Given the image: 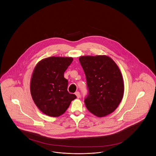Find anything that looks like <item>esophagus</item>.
Returning <instances> with one entry per match:
<instances>
[{
	"label": "esophagus",
	"mask_w": 156,
	"mask_h": 156,
	"mask_svg": "<svg viewBox=\"0 0 156 156\" xmlns=\"http://www.w3.org/2000/svg\"><path fill=\"white\" fill-rule=\"evenodd\" d=\"M75 95L76 96V98H77L78 99H79V98H81V94H80V93L79 92H75Z\"/></svg>",
	"instance_id": "esophagus-1"
}]
</instances>
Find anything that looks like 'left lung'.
<instances>
[{
  "label": "left lung",
  "instance_id": "8db88e82",
  "mask_svg": "<svg viewBox=\"0 0 156 156\" xmlns=\"http://www.w3.org/2000/svg\"><path fill=\"white\" fill-rule=\"evenodd\" d=\"M79 60L89 90L85 99L87 110L98 117L114 112L124 92L123 77L119 66L106 55L80 56Z\"/></svg>",
  "mask_w": 156,
  "mask_h": 156
}]
</instances>
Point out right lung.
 I'll list each match as a JSON object with an SVG mask.
<instances>
[{
	"label": "right lung",
	"mask_w": 156,
	"mask_h": 156,
	"mask_svg": "<svg viewBox=\"0 0 156 156\" xmlns=\"http://www.w3.org/2000/svg\"><path fill=\"white\" fill-rule=\"evenodd\" d=\"M73 61L71 57L44 58L35 67L30 82L32 100L41 112L57 117L63 114L76 98L67 91L64 73Z\"/></svg>",
	"instance_id": "add662e5"
}]
</instances>
